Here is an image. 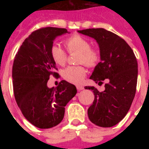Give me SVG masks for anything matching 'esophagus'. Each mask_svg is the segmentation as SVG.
<instances>
[{"label": "esophagus", "instance_id": "esophagus-1", "mask_svg": "<svg viewBox=\"0 0 149 149\" xmlns=\"http://www.w3.org/2000/svg\"><path fill=\"white\" fill-rule=\"evenodd\" d=\"M77 90L79 91H82V90H84V87L82 86V85H77Z\"/></svg>", "mask_w": 149, "mask_h": 149}]
</instances>
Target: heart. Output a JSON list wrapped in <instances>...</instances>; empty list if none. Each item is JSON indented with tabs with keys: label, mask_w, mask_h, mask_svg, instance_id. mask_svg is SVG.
<instances>
[{
	"label": "heart",
	"mask_w": 149,
	"mask_h": 149,
	"mask_svg": "<svg viewBox=\"0 0 149 149\" xmlns=\"http://www.w3.org/2000/svg\"><path fill=\"white\" fill-rule=\"evenodd\" d=\"M65 49L70 54L78 52L77 62L93 68L101 60V55L97 48L91 47V42L79 35H73L64 40ZM50 55L54 63L58 65H64L68 58L66 52L60 46L53 45L50 49ZM86 69L84 65H70L62 71V77L69 83L79 84L86 77Z\"/></svg>",
	"instance_id": "b5f03b06"
}]
</instances>
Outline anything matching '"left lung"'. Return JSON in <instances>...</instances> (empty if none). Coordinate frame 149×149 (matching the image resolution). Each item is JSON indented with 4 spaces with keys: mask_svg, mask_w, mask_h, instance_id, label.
Masks as SVG:
<instances>
[{
    "mask_svg": "<svg viewBox=\"0 0 149 149\" xmlns=\"http://www.w3.org/2000/svg\"><path fill=\"white\" fill-rule=\"evenodd\" d=\"M78 32L97 42L101 61L90 79L99 86L106 79L105 90L100 92L94 86V100L88 109L91 122L102 127H113L129 111L136 92L138 63L132 48L118 35L104 29H88Z\"/></svg>",
    "mask_w": 149,
    "mask_h": 149,
    "instance_id": "left-lung-1",
    "label": "left lung"
}]
</instances>
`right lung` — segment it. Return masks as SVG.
I'll use <instances>...</instances> for the list:
<instances>
[{
  "label": "right lung",
  "instance_id": "obj_1",
  "mask_svg": "<svg viewBox=\"0 0 149 149\" xmlns=\"http://www.w3.org/2000/svg\"><path fill=\"white\" fill-rule=\"evenodd\" d=\"M65 29L45 27L34 31L15 56L12 67L14 94L24 117L38 128H51L63 120L65 107L77 93L76 86L65 80L49 88V77L57 68L50 55L56 37Z\"/></svg>",
  "mask_w": 149,
  "mask_h": 149
}]
</instances>
